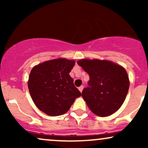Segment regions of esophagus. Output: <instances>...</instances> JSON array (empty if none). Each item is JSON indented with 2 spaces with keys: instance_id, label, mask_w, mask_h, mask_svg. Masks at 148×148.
<instances>
[{
  "instance_id": "1",
  "label": "esophagus",
  "mask_w": 148,
  "mask_h": 148,
  "mask_svg": "<svg viewBox=\"0 0 148 148\" xmlns=\"http://www.w3.org/2000/svg\"><path fill=\"white\" fill-rule=\"evenodd\" d=\"M84 86H80V87L79 88V91L80 92H82V90H83V89H84Z\"/></svg>"
}]
</instances>
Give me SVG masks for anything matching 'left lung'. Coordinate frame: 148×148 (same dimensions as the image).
I'll use <instances>...</instances> for the list:
<instances>
[{"label": "left lung", "instance_id": "left-lung-1", "mask_svg": "<svg viewBox=\"0 0 148 148\" xmlns=\"http://www.w3.org/2000/svg\"><path fill=\"white\" fill-rule=\"evenodd\" d=\"M77 63L90 77L82 97L90 111L101 117L109 116L118 111L130 88L126 70L108 60L82 59Z\"/></svg>", "mask_w": 148, "mask_h": 148}]
</instances>
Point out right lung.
Returning <instances> with one entry per match:
<instances>
[{
  "label": "right lung",
  "mask_w": 148,
  "mask_h": 148,
  "mask_svg": "<svg viewBox=\"0 0 148 148\" xmlns=\"http://www.w3.org/2000/svg\"><path fill=\"white\" fill-rule=\"evenodd\" d=\"M74 60L58 58L42 62L30 73L28 89L37 108L51 116L63 115L81 93L74 85L69 72Z\"/></svg>",
  "instance_id": "obj_1"
}]
</instances>
